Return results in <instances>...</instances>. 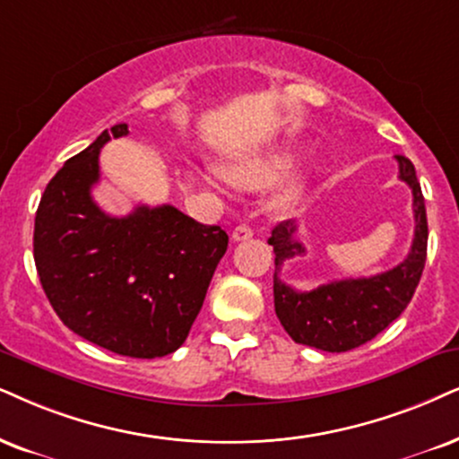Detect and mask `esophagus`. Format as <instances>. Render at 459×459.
Wrapping results in <instances>:
<instances>
[{
	"instance_id": "1",
	"label": "esophagus",
	"mask_w": 459,
	"mask_h": 459,
	"mask_svg": "<svg viewBox=\"0 0 459 459\" xmlns=\"http://www.w3.org/2000/svg\"><path fill=\"white\" fill-rule=\"evenodd\" d=\"M252 235H254L252 226L239 224V226H237V229L233 230V241H246V239H249V237H252Z\"/></svg>"
}]
</instances>
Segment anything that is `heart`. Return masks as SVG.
<instances>
[{
	"label": "heart",
	"mask_w": 459,
	"mask_h": 459,
	"mask_svg": "<svg viewBox=\"0 0 459 459\" xmlns=\"http://www.w3.org/2000/svg\"><path fill=\"white\" fill-rule=\"evenodd\" d=\"M290 165V160L286 156L275 154V156H266V159H249V160H239V162H230V165L222 167V171L218 167H207L203 169L199 176L203 179V184H207L210 188L220 186V182L226 178L230 184L239 188H247V190H256V188H264L271 186L273 182H277L283 173H286ZM307 188V179L303 176H294L286 179L277 193L273 195L271 199V210L275 212H290L297 203L303 199Z\"/></svg>",
	"instance_id": "heart-1"
}]
</instances>
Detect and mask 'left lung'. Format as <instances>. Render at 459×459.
Returning <instances> with one entry per match:
<instances>
[{
	"label": "left lung",
	"mask_w": 459,
	"mask_h": 459,
	"mask_svg": "<svg viewBox=\"0 0 459 459\" xmlns=\"http://www.w3.org/2000/svg\"><path fill=\"white\" fill-rule=\"evenodd\" d=\"M396 160L400 169L398 178L407 182L413 193L415 237L409 256L394 269L373 277L322 283L309 292H299L280 280L281 264L305 254L303 243L297 239V220H286L273 229L269 246L275 252V275H273L275 313L281 326L297 343L322 351H350L375 339L381 330L390 326L413 299L428 252L426 203L413 162L400 154Z\"/></svg>",
	"instance_id": "1"
}]
</instances>
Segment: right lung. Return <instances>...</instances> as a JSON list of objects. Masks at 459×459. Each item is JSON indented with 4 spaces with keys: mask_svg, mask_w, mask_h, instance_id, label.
Returning <instances> with one entry per match:
<instances>
[{
    "mask_svg": "<svg viewBox=\"0 0 459 459\" xmlns=\"http://www.w3.org/2000/svg\"><path fill=\"white\" fill-rule=\"evenodd\" d=\"M126 133V125L103 131L50 179L36 213L33 258L69 330L118 356L160 358L186 341L229 235L173 205H139L123 218L101 212L91 196L100 152Z\"/></svg>",
    "mask_w": 459,
    "mask_h": 459,
    "instance_id": "add662e5",
    "label": "right lung"
}]
</instances>
